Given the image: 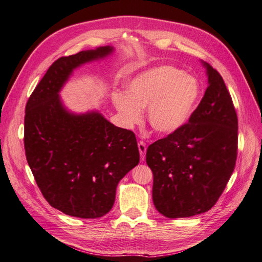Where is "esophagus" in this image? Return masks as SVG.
<instances>
[{
    "mask_svg": "<svg viewBox=\"0 0 262 262\" xmlns=\"http://www.w3.org/2000/svg\"><path fill=\"white\" fill-rule=\"evenodd\" d=\"M138 148H139V151H140L141 160H144V157H146V151H147L146 143H144L143 141H139L138 142Z\"/></svg>",
    "mask_w": 262,
    "mask_h": 262,
    "instance_id": "34e87169",
    "label": "esophagus"
}]
</instances>
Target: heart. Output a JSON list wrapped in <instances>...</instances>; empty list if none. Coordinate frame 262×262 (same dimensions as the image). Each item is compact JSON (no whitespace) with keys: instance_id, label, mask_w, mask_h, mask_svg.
Returning a JSON list of instances; mask_svg holds the SVG:
<instances>
[{"instance_id":"heart-1","label":"heart","mask_w":262,"mask_h":262,"mask_svg":"<svg viewBox=\"0 0 262 262\" xmlns=\"http://www.w3.org/2000/svg\"><path fill=\"white\" fill-rule=\"evenodd\" d=\"M201 85L173 66H159L143 72L127 85V94L115 93L114 105L126 125L141 120L147 108L151 127L159 133H172L183 127L199 105Z\"/></svg>"}]
</instances>
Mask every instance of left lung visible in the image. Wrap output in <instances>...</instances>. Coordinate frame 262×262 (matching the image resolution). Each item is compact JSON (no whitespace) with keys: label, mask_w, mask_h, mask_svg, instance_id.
<instances>
[{"label":"left lung","mask_w":262,"mask_h":262,"mask_svg":"<svg viewBox=\"0 0 262 262\" xmlns=\"http://www.w3.org/2000/svg\"><path fill=\"white\" fill-rule=\"evenodd\" d=\"M208 86L183 127L151 143L152 200L166 217H189L215 205L234 170L237 115L220 73L204 62Z\"/></svg>","instance_id":"left-lung-1"}]
</instances>
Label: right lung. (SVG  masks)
<instances>
[{"label": "right lung", "instance_id": "add662e5", "mask_svg": "<svg viewBox=\"0 0 262 262\" xmlns=\"http://www.w3.org/2000/svg\"><path fill=\"white\" fill-rule=\"evenodd\" d=\"M112 50L107 46L58 58L26 105L29 167L46 201L75 217L97 219L111 211L116 186L140 160L132 131L98 112L69 113L58 95L73 69Z\"/></svg>", "mask_w": 262, "mask_h": 262}]
</instances>
